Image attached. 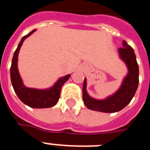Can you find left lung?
I'll use <instances>...</instances> for the list:
<instances>
[{"label": "left lung", "instance_id": "obj_1", "mask_svg": "<svg viewBox=\"0 0 150 150\" xmlns=\"http://www.w3.org/2000/svg\"><path fill=\"white\" fill-rule=\"evenodd\" d=\"M118 54L120 59L128 68V73L124 78L121 86L110 96L98 100L89 95L86 90V79L85 78L82 98L87 108L103 113H114L125 108L135 96L139 85V65L135 52L126 41L123 40V48H119Z\"/></svg>", "mask_w": 150, "mask_h": 150}]
</instances>
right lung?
Here are the masks:
<instances>
[{"instance_id": "add662e5", "label": "right lung", "mask_w": 150, "mask_h": 150, "mask_svg": "<svg viewBox=\"0 0 150 150\" xmlns=\"http://www.w3.org/2000/svg\"><path fill=\"white\" fill-rule=\"evenodd\" d=\"M36 29H34L29 34H27L26 36H23L18 43L17 49L13 55L11 66V80L15 93L22 103L33 108H48L54 107L57 104L60 98L61 87L68 81L71 75H67L60 78L54 83V86L45 89L29 88L23 84V81L20 76L18 68V53L25 40L31 36L34 32H36Z\"/></svg>"}]
</instances>
